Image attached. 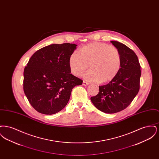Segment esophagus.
<instances>
[{
	"mask_svg": "<svg viewBox=\"0 0 159 159\" xmlns=\"http://www.w3.org/2000/svg\"><path fill=\"white\" fill-rule=\"evenodd\" d=\"M88 84H89V83H88V82H85V81H83V85H84V86H87V85H88Z\"/></svg>",
	"mask_w": 159,
	"mask_h": 159,
	"instance_id": "1",
	"label": "esophagus"
}]
</instances>
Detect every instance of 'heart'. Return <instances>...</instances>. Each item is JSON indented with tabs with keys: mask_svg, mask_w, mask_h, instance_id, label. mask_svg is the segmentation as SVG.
Masks as SVG:
<instances>
[{
	"mask_svg": "<svg viewBox=\"0 0 159 159\" xmlns=\"http://www.w3.org/2000/svg\"><path fill=\"white\" fill-rule=\"evenodd\" d=\"M83 74L89 82L108 83L117 75L121 66V54L119 49L102 42H93L83 46L79 52H74L69 58V67L75 76Z\"/></svg>",
	"mask_w": 159,
	"mask_h": 159,
	"instance_id": "1",
	"label": "heart"
}]
</instances>
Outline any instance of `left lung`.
<instances>
[{
    "instance_id": "8db88e82",
    "label": "left lung",
    "mask_w": 159,
    "mask_h": 159,
    "mask_svg": "<svg viewBox=\"0 0 159 159\" xmlns=\"http://www.w3.org/2000/svg\"><path fill=\"white\" fill-rule=\"evenodd\" d=\"M121 57L117 75L108 84L99 86L98 93L91 98L93 104L105 113H115L128 107L139 90L141 66L136 53L127 46L111 41Z\"/></svg>"
}]
</instances>
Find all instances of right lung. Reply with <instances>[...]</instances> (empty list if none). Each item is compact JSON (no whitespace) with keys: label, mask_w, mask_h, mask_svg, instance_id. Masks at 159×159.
<instances>
[{"label":"right lung","mask_w":159,"mask_h":159,"mask_svg":"<svg viewBox=\"0 0 159 159\" xmlns=\"http://www.w3.org/2000/svg\"><path fill=\"white\" fill-rule=\"evenodd\" d=\"M69 43L52 44L34 53L24 70L23 89L39 113L51 115L68 103L73 88L83 80L71 75L69 58L76 49Z\"/></svg>","instance_id":"right-lung-1"}]
</instances>
